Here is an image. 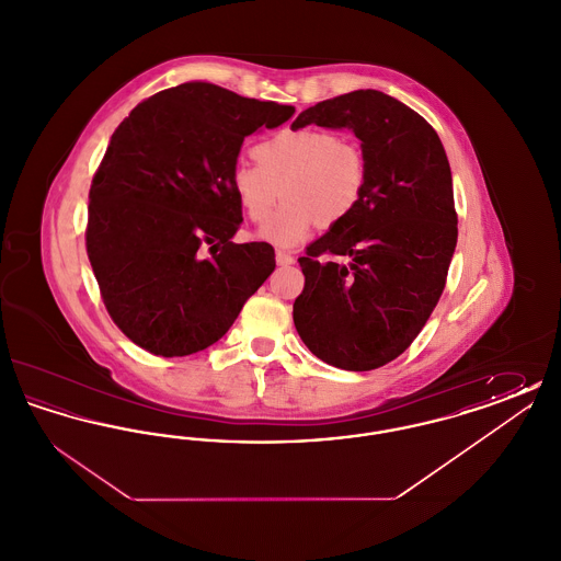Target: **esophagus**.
I'll use <instances>...</instances> for the list:
<instances>
[{
	"label": "esophagus",
	"mask_w": 561,
	"mask_h": 561,
	"mask_svg": "<svg viewBox=\"0 0 561 561\" xmlns=\"http://www.w3.org/2000/svg\"><path fill=\"white\" fill-rule=\"evenodd\" d=\"M275 261H277V265L288 267V265H293L294 256L290 252H286V250H277V252H275Z\"/></svg>",
	"instance_id": "1"
}]
</instances>
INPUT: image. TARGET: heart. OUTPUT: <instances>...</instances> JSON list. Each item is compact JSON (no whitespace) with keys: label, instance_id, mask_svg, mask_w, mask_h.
I'll return each instance as SVG.
<instances>
[{"label":"heart","instance_id":"heart-1","mask_svg":"<svg viewBox=\"0 0 561 561\" xmlns=\"http://www.w3.org/2000/svg\"><path fill=\"white\" fill-rule=\"evenodd\" d=\"M252 153L256 163H238L231 172V188L241 210L254 222L267 220L286 193L284 206L259 233L275 245H294L320 225L343 222L366 187L362 153L328 130H279L261 140Z\"/></svg>","mask_w":561,"mask_h":561}]
</instances>
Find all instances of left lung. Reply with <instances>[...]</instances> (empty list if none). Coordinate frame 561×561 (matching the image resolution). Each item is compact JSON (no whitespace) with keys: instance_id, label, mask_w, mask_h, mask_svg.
Listing matches in <instances>:
<instances>
[{"instance_id":"left-lung-1","label":"left lung","mask_w":561,"mask_h":561,"mask_svg":"<svg viewBox=\"0 0 561 561\" xmlns=\"http://www.w3.org/2000/svg\"><path fill=\"white\" fill-rule=\"evenodd\" d=\"M309 124L359 138L366 187L298 259L294 325L321 362L366 373L410 347L444 293L458 238L453 172L427 119L385 92L321 101L293 128Z\"/></svg>"}]
</instances>
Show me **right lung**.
Listing matches in <instances>:
<instances>
[{
	"label": "right lung",
	"mask_w": 561,
	"mask_h": 561,
	"mask_svg": "<svg viewBox=\"0 0 561 561\" xmlns=\"http://www.w3.org/2000/svg\"><path fill=\"white\" fill-rule=\"evenodd\" d=\"M293 113L187 81L136 105L111 136L85 248L108 316L138 347L161 357L210 347L273 273V245L233 243L243 218L231 172L245 136Z\"/></svg>",
	"instance_id": "right-lung-1"
}]
</instances>
